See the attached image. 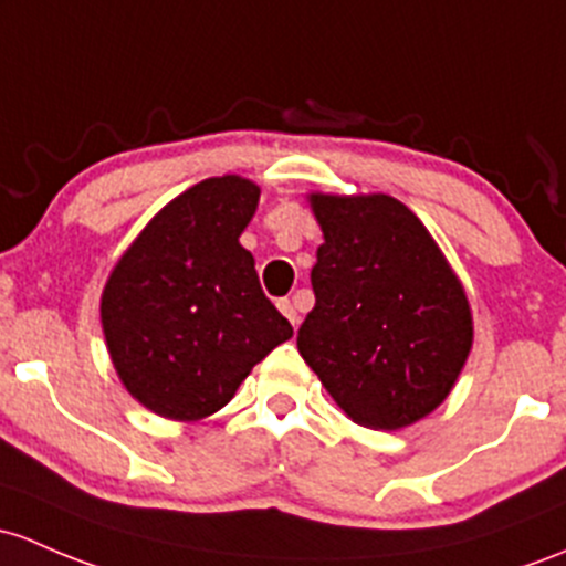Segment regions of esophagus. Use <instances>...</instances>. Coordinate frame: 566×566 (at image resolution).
<instances>
[{
    "label": "esophagus",
    "mask_w": 566,
    "mask_h": 566,
    "mask_svg": "<svg viewBox=\"0 0 566 566\" xmlns=\"http://www.w3.org/2000/svg\"><path fill=\"white\" fill-rule=\"evenodd\" d=\"M279 312H282V314H284V317H287V319H290V323H293V328H298L301 317H298V312H295L293 301H287V298H282V301H279Z\"/></svg>",
    "instance_id": "34e87169"
}]
</instances>
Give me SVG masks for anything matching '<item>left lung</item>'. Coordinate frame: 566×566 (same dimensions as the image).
I'll list each match as a JSON object with an SVG mask.
<instances>
[{
    "instance_id": "left-lung-1",
    "label": "left lung",
    "mask_w": 566,
    "mask_h": 566,
    "mask_svg": "<svg viewBox=\"0 0 566 566\" xmlns=\"http://www.w3.org/2000/svg\"><path fill=\"white\" fill-rule=\"evenodd\" d=\"M325 241L298 353L353 423L431 415L472 353L467 290L426 224L390 195H308Z\"/></svg>"
}]
</instances>
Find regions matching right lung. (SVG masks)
I'll use <instances>...</instances> for the list:
<instances>
[{"instance_id": "1", "label": "right lung", "mask_w": 566, "mask_h": 566, "mask_svg": "<svg viewBox=\"0 0 566 566\" xmlns=\"http://www.w3.org/2000/svg\"><path fill=\"white\" fill-rule=\"evenodd\" d=\"M260 187L217 176L170 200L113 265L99 298L118 379L154 415L219 412L254 366L293 336L238 243Z\"/></svg>"}]
</instances>
